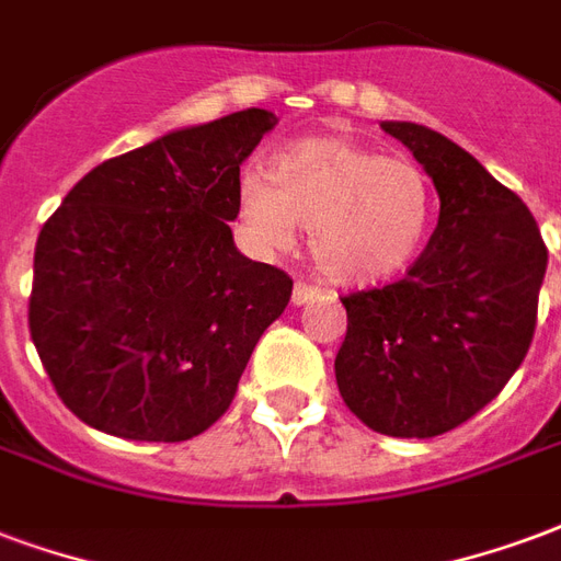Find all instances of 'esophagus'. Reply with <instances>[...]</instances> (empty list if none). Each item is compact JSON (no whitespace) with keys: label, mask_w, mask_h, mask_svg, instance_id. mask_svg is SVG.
<instances>
[{"label":"esophagus","mask_w":561,"mask_h":561,"mask_svg":"<svg viewBox=\"0 0 561 561\" xmlns=\"http://www.w3.org/2000/svg\"><path fill=\"white\" fill-rule=\"evenodd\" d=\"M314 297H321V288L312 285V282H297V285H294V306H306V302H312Z\"/></svg>","instance_id":"34e87169"}]
</instances>
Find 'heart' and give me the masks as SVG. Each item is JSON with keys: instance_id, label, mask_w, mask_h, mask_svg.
<instances>
[{"instance_id": "b5f03b06", "label": "heart", "mask_w": 561, "mask_h": 561, "mask_svg": "<svg viewBox=\"0 0 561 561\" xmlns=\"http://www.w3.org/2000/svg\"><path fill=\"white\" fill-rule=\"evenodd\" d=\"M238 210L261 247H291L294 228H309L312 259L327 279L375 285L422 252L437 196L413 160L323 136L288 145L270 175L243 172Z\"/></svg>"}]
</instances>
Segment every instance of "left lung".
I'll list each match as a JSON object with an SVG mask.
<instances>
[{"instance_id": "left-lung-1", "label": "left lung", "mask_w": 561, "mask_h": 561, "mask_svg": "<svg viewBox=\"0 0 561 561\" xmlns=\"http://www.w3.org/2000/svg\"><path fill=\"white\" fill-rule=\"evenodd\" d=\"M439 196L428 247L398 282L342 297L335 383L386 437H437L500 396L533 344L547 247L517 193L437 130L386 122Z\"/></svg>"}]
</instances>
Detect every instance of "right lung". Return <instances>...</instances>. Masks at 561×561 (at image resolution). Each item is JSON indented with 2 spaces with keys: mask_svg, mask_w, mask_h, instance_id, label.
Wrapping results in <instances>:
<instances>
[{
  "mask_svg": "<svg viewBox=\"0 0 561 561\" xmlns=\"http://www.w3.org/2000/svg\"><path fill=\"white\" fill-rule=\"evenodd\" d=\"M273 127V112L243 110L165 133L94 165L44 222L28 333L85 425L181 443L228 410L294 288L228 228L240 165Z\"/></svg>",
  "mask_w": 561,
  "mask_h": 561,
  "instance_id": "add662e5",
  "label": "right lung"
}]
</instances>
